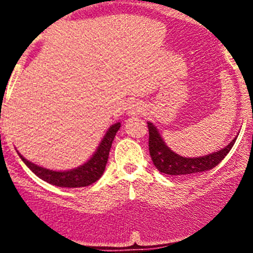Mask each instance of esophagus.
Instances as JSON below:
<instances>
[{
    "instance_id": "1",
    "label": "esophagus",
    "mask_w": 253,
    "mask_h": 253,
    "mask_svg": "<svg viewBox=\"0 0 253 253\" xmlns=\"http://www.w3.org/2000/svg\"><path fill=\"white\" fill-rule=\"evenodd\" d=\"M143 111H144V108L142 106V104L139 103L129 104L128 115H131V116H138V115H141Z\"/></svg>"
}]
</instances>
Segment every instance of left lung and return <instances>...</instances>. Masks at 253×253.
Instances as JSON below:
<instances>
[{
	"label": "left lung",
	"mask_w": 253,
	"mask_h": 253,
	"mask_svg": "<svg viewBox=\"0 0 253 253\" xmlns=\"http://www.w3.org/2000/svg\"><path fill=\"white\" fill-rule=\"evenodd\" d=\"M148 131H149L148 143H149V153L153 164L160 172L174 176L192 175L213 169L228 155L236 141V138H234L233 142L229 143V145H226L224 149L213 153V154L206 155V157L183 158L170 150L165 145L159 132L150 122H148Z\"/></svg>",
	"instance_id": "obj_1"
}]
</instances>
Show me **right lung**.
Listing matches in <instances>:
<instances>
[{
  "instance_id": "obj_1",
  "label": "right lung",
  "mask_w": 253,
  "mask_h": 253,
  "mask_svg": "<svg viewBox=\"0 0 253 253\" xmlns=\"http://www.w3.org/2000/svg\"><path fill=\"white\" fill-rule=\"evenodd\" d=\"M120 124H115L109 128L106 132L105 137L101 141L100 145L98 147V150L95 154L93 155L90 160L86 164L82 165L77 169L70 170V171H52V170L44 169L38 165L33 164V163L28 162L27 159L19 154L20 159L24 162V164L34 172L38 177L42 180L46 181L51 185L58 186V187H84V186H89L98 181L103 175L104 170H105L106 163L109 159V152L114 141L116 132L119 131Z\"/></svg>"
}]
</instances>
